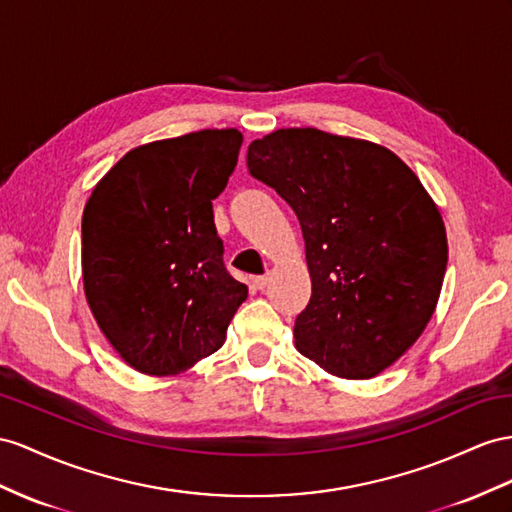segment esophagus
<instances>
[{
    "label": "esophagus",
    "mask_w": 512,
    "mask_h": 512,
    "mask_svg": "<svg viewBox=\"0 0 512 512\" xmlns=\"http://www.w3.org/2000/svg\"><path fill=\"white\" fill-rule=\"evenodd\" d=\"M253 285L257 287V290H264V287L268 285V277H255Z\"/></svg>",
    "instance_id": "1"
}]
</instances>
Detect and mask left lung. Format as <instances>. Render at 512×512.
<instances>
[{"instance_id":"left-lung-1","label":"left lung","mask_w":512,"mask_h":512,"mask_svg":"<svg viewBox=\"0 0 512 512\" xmlns=\"http://www.w3.org/2000/svg\"><path fill=\"white\" fill-rule=\"evenodd\" d=\"M246 166L303 229L311 298L296 348L335 376L381 374L437 307L448 266L437 205L396 153L316 127L253 140Z\"/></svg>"}]
</instances>
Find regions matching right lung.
Returning a JSON list of instances; mask_svg holds the SVG:
<instances>
[{"mask_svg":"<svg viewBox=\"0 0 512 512\" xmlns=\"http://www.w3.org/2000/svg\"><path fill=\"white\" fill-rule=\"evenodd\" d=\"M238 129H201L131 149L84 207L82 272L103 335L131 368L170 376L209 357L244 303L212 201L238 164Z\"/></svg>","mask_w":512,"mask_h":512,"instance_id":"1","label":"right lung"}]
</instances>
